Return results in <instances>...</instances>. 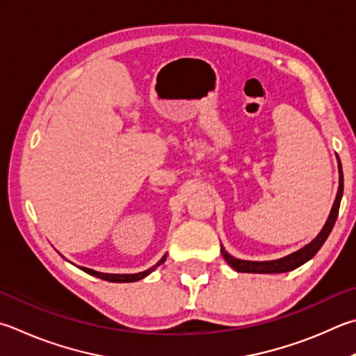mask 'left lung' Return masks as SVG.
I'll list each match as a JSON object with an SVG mask.
<instances>
[{"instance_id": "obj_1", "label": "left lung", "mask_w": 356, "mask_h": 356, "mask_svg": "<svg viewBox=\"0 0 356 356\" xmlns=\"http://www.w3.org/2000/svg\"><path fill=\"white\" fill-rule=\"evenodd\" d=\"M339 188H338V195H336L333 209L330 211V216H328L327 222L324 225V229L321 230V234L314 238V240L307 244L305 248H302L300 250L294 252L288 257H283L280 260H273V261H248V260H238V258L232 257L230 254L224 250L221 245V252L224 260L227 261L232 268L238 273H252V274H275V273H288V270H293L296 268L302 266L303 263H307L309 258H313L318 250L322 248V244L325 243V240L330 235V232L333 229V225L336 222V218H338L339 213V205H341V197H342V190H344V179H342V166L339 161Z\"/></svg>"}]
</instances>
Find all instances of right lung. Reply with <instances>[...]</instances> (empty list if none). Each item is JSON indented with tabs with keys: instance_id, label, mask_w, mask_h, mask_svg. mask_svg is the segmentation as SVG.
<instances>
[{
	"instance_id": "add662e5",
	"label": "right lung",
	"mask_w": 356,
	"mask_h": 356,
	"mask_svg": "<svg viewBox=\"0 0 356 356\" xmlns=\"http://www.w3.org/2000/svg\"><path fill=\"white\" fill-rule=\"evenodd\" d=\"M165 258H166V255H165L163 258H161V260L156 264V266H152L151 269L145 270V273H138V274H104V273H96V270L88 269V268H82V269L86 270V273L92 274V275H95V277H99V279L107 280V282H137V280L143 279V277H146L147 274H151L152 270L156 269L157 266H160V264L165 261Z\"/></svg>"
}]
</instances>
